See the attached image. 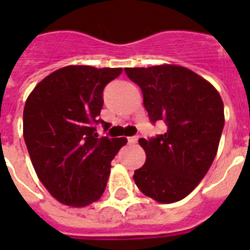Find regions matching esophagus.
Wrapping results in <instances>:
<instances>
[{"label":"esophagus","instance_id":"obj_1","mask_svg":"<svg viewBox=\"0 0 250 250\" xmlns=\"http://www.w3.org/2000/svg\"><path fill=\"white\" fill-rule=\"evenodd\" d=\"M138 139H139V137H138V135H134V137H129V138H128V143L135 144L138 141Z\"/></svg>","mask_w":250,"mask_h":250}]
</instances>
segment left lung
Listing matches in <instances>:
<instances>
[{
  "label": "left lung",
  "mask_w": 250,
  "mask_h": 250,
  "mask_svg": "<svg viewBox=\"0 0 250 250\" xmlns=\"http://www.w3.org/2000/svg\"><path fill=\"white\" fill-rule=\"evenodd\" d=\"M143 92L144 106L163 134L139 139L146 161L133 175L138 188L160 203H174L195 190L210 168L223 133L224 103L204 78L178 65L125 67Z\"/></svg>",
  "instance_id": "obj_1"
}]
</instances>
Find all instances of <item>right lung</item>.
<instances>
[{"instance_id":"obj_1","label":"right lung","mask_w":250,"mask_h":250,"mask_svg":"<svg viewBox=\"0 0 250 250\" xmlns=\"http://www.w3.org/2000/svg\"><path fill=\"white\" fill-rule=\"evenodd\" d=\"M122 69L70 65L48 75L27 97L24 140L40 181L60 203L85 207L102 197L111 161L125 138H98L105 85Z\"/></svg>"}]
</instances>
